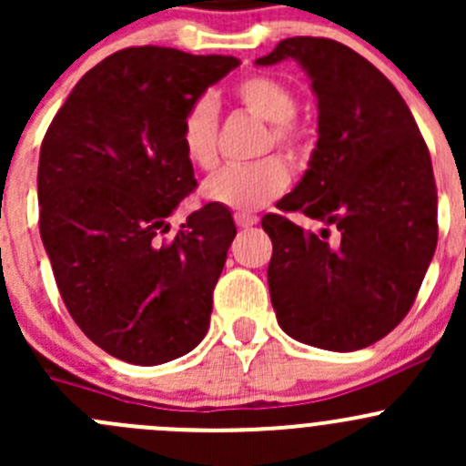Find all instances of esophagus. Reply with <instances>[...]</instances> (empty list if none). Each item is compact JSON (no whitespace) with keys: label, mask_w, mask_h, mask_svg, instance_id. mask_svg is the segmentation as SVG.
Segmentation results:
<instances>
[{"label":"esophagus","mask_w":466,"mask_h":466,"mask_svg":"<svg viewBox=\"0 0 466 466\" xmlns=\"http://www.w3.org/2000/svg\"><path fill=\"white\" fill-rule=\"evenodd\" d=\"M257 216H252V214H243V211H237V214H234V223L238 225V228H252V225H257Z\"/></svg>","instance_id":"1"}]
</instances>
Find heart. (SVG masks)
Returning a JSON list of instances; mask_svg holds the SVG:
<instances>
[{
	"label": "heart",
	"instance_id": "obj_1",
	"mask_svg": "<svg viewBox=\"0 0 466 466\" xmlns=\"http://www.w3.org/2000/svg\"><path fill=\"white\" fill-rule=\"evenodd\" d=\"M237 101L259 119L268 121L261 150L277 148L289 159H299L307 153V133L295 121L298 96L286 83L272 76H248L234 87ZM218 116L209 96H200L189 106L180 124V144L194 167L211 171L218 162ZM289 185V168L279 157L257 159L241 167H225L207 177L203 194L209 203L237 211H257L275 200Z\"/></svg>",
	"mask_w": 466,
	"mask_h": 466
}]
</instances>
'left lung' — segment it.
<instances>
[{"mask_svg": "<svg viewBox=\"0 0 466 466\" xmlns=\"http://www.w3.org/2000/svg\"><path fill=\"white\" fill-rule=\"evenodd\" d=\"M295 58L318 96L309 171L266 214L272 309L290 338L331 351L374 345L406 318L437 246L429 148L397 87L329 37H286L257 65ZM299 210L333 242L295 226Z\"/></svg>", "mask_w": 466, "mask_h": 466, "instance_id": "left-lung-1", "label": "left lung"}]
</instances>
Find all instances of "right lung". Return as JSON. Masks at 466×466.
I'll use <instances>...</instances> for the list:
<instances>
[{
  "instance_id": "obj_1",
  "label": "right lung",
  "mask_w": 466,
  "mask_h": 466,
  "mask_svg": "<svg viewBox=\"0 0 466 466\" xmlns=\"http://www.w3.org/2000/svg\"><path fill=\"white\" fill-rule=\"evenodd\" d=\"M234 67L232 56L121 49L76 83L42 139L40 237L60 298L89 340L126 363H167L209 329L232 214L207 203L164 234L196 189L182 116Z\"/></svg>"
}]
</instances>
